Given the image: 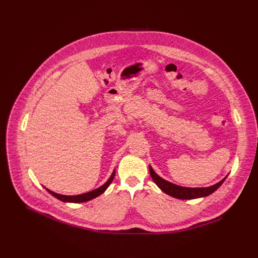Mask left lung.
Masks as SVG:
<instances>
[{"mask_svg": "<svg viewBox=\"0 0 258 258\" xmlns=\"http://www.w3.org/2000/svg\"><path fill=\"white\" fill-rule=\"evenodd\" d=\"M150 172H151V177H152L153 181L156 183V185L161 189L162 191L172 198L180 199V200H192V199L208 197L209 195L213 194L216 189H218L224 183V181L228 177V174H227L223 180H221L220 182H218L212 186H209V187L192 188V187L179 186V185H175L171 182L166 181L165 179L161 178L159 174H157L151 165H150Z\"/></svg>", "mask_w": 258, "mask_h": 258, "instance_id": "left-lung-1", "label": "left lung"}]
</instances>
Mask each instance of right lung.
<instances>
[{
  "label": "right lung",
  "instance_id": "add662e5",
  "mask_svg": "<svg viewBox=\"0 0 258 258\" xmlns=\"http://www.w3.org/2000/svg\"><path fill=\"white\" fill-rule=\"evenodd\" d=\"M114 177H115V169H114L113 173L111 174V177L108 178V180L103 185H101L100 187H98L96 189H94V190H92V191H89V192H86V194H81V195H77V196L59 195V194L51 191L50 189H48V188H46V190L50 195H52L54 198H56L59 201L64 202V203H84V202H88V201H90L92 199H95V198H97L98 196L102 195L106 190V188L110 186V184L112 183Z\"/></svg>",
  "mask_w": 258,
  "mask_h": 258
}]
</instances>
